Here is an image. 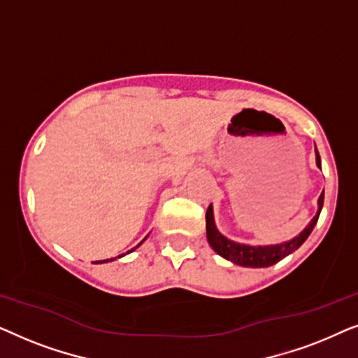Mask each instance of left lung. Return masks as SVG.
Returning <instances> with one entry per match:
<instances>
[{
	"mask_svg": "<svg viewBox=\"0 0 358 358\" xmlns=\"http://www.w3.org/2000/svg\"><path fill=\"white\" fill-rule=\"evenodd\" d=\"M316 166L317 168H321V158H320V153H317V150H316ZM322 203H324V190H322L320 199H317L316 215L313 217L310 224H308L300 234H296L295 238L288 239V241H283L280 244H267V246H251V244L236 243V241H231V239H228L227 236H223V234L218 231L217 224H215L213 207L212 203H210L207 208V215H205V220H207L208 244L212 246V249L218 254V256L224 257L227 261H231L233 264H236V266L252 267V268L271 267L278 261H282L283 257H287L288 254L296 251V249L306 241L308 236H310L313 231V228L316 227Z\"/></svg>",
	"mask_w": 358,
	"mask_h": 358,
	"instance_id": "left-lung-1",
	"label": "left lung"
}]
</instances>
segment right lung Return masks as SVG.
Returning a JSON list of instances; mask_svg holds the SVG:
<instances>
[{
	"label": "right lung",
	"instance_id": "1",
	"mask_svg": "<svg viewBox=\"0 0 358 358\" xmlns=\"http://www.w3.org/2000/svg\"><path fill=\"white\" fill-rule=\"evenodd\" d=\"M146 238H148V236H146ZM146 238H145V239H146ZM145 239H143V241H145ZM143 241H141V243H143ZM141 243H140V244H141ZM140 244H136V246H135L134 249H130V251H127V254H129V252H134V251H135V249L140 246ZM124 256H125V254H120V256H117V257H124ZM117 257H112V259H106V261H96L94 264H104V262H112V261H114V259H117Z\"/></svg>",
	"mask_w": 358,
	"mask_h": 358
}]
</instances>
